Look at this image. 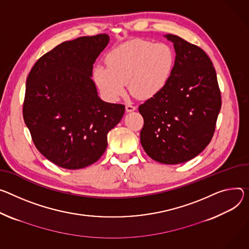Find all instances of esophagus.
<instances>
[{"label": "esophagus", "instance_id": "34e87169", "mask_svg": "<svg viewBox=\"0 0 249 249\" xmlns=\"http://www.w3.org/2000/svg\"><path fill=\"white\" fill-rule=\"evenodd\" d=\"M125 107H126V111H127V112H132V111H134V110H136V106L133 105L132 103H127V104L125 105Z\"/></svg>", "mask_w": 249, "mask_h": 249}]
</instances>
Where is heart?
<instances>
[{
    "label": "heart",
    "mask_w": 249,
    "mask_h": 249,
    "mask_svg": "<svg viewBox=\"0 0 249 249\" xmlns=\"http://www.w3.org/2000/svg\"><path fill=\"white\" fill-rule=\"evenodd\" d=\"M106 63L94 67L93 79L107 100H118L125 93L126 83L133 96L150 99L169 82L175 53L163 42L131 40L110 51Z\"/></svg>",
    "instance_id": "1"
}]
</instances>
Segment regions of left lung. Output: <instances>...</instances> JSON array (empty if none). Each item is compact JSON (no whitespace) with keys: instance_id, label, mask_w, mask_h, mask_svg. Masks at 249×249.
<instances>
[{"instance_id":"obj_1","label":"left lung","mask_w":249,"mask_h":249,"mask_svg":"<svg viewBox=\"0 0 249 249\" xmlns=\"http://www.w3.org/2000/svg\"><path fill=\"white\" fill-rule=\"evenodd\" d=\"M176 58L162 91L139 106L144 118L140 141L153 160L167 165L185 163L210 144L221 107L213 62L200 48L175 35Z\"/></svg>"}]
</instances>
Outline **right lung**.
<instances>
[{"instance_id": "1", "label": "right lung", "mask_w": 249, "mask_h": 249, "mask_svg": "<svg viewBox=\"0 0 249 249\" xmlns=\"http://www.w3.org/2000/svg\"><path fill=\"white\" fill-rule=\"evenodd\" d=\"M109 36L64 41L43 54L27 78L24 120L36 149L58 167L78 170L95 163L107 148V134L125 106L98 96L93 64Z\"/></svg>"}]
</instances>
